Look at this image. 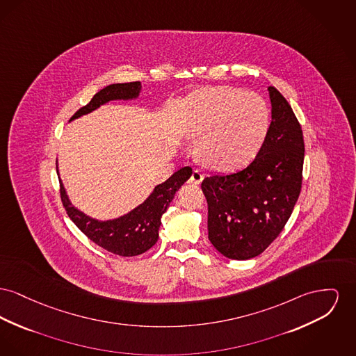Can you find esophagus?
<instances>
[{"mask_svg":"<svg viewBox=\"0 0 356 356\" xmlns=\"http://www.w3.org/2000/svg\"><path fill=\"white\" fill-rule=\"evenodd\" d=\"M203 173H202V170H199V169H195L193 172H192V176H191V181L192 183H195V184H200L202 183V180H203Z\"/></svg>","mask_w":356,"mask_h":356,"instance_id":"1","label":"esophagus"}]
</instances>
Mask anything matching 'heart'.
Segmentation results:
<instances>
[{
    "label": "heart",
    "instance_id": "b5f03b06",
    "mask_svg": "<svg viewBox=\"0 0 356 356\" xmlns=\"http://www.w3.org/2000/svg\"><path fill=\"white\" fill-rule=\"evenodd\" d=\"M269 124L270 108L259 94L220 86L193 97L186 134L207 167L231 172L254 160Z\"/></svg>",
    "mask_w": 356,
    "mask_h": 356
}]
</instances>
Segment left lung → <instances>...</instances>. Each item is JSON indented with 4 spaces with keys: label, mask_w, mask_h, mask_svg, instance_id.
I'll return each instance as SVG.
<instances>
[{
    "label": "left lung",
    "mask_w": 356,
    "mask_h": 356,
    "mask_svg": "<svg viewBox=\"0 0 356 356\" xmlns=\"http://www.w3.org/2000/svg\"><path fill=\"white\" fill-rule=\"evenodd\" d=\"M272 122L255 159L242 170L202 183L209 204V239L231 259L259 255L284 230L300 196L304 137L292 107L270 86Z\"/></svg>",
    "instance_id": "1"
}]
</instances>
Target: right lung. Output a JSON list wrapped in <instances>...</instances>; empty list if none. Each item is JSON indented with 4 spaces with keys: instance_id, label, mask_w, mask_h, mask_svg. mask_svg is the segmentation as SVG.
Instances as JSON below:
<instances>
[{
    "instance_id": "obj_1",
    "label": "right lung",
    "mask_w": 356,
    "mask_h": 356,
    "mask_svg": "<svg viewBox=\"0 0 356 356\" xmlns=\"http://www.w3.org/2000/svg\"><path fill=\"white\" fill-rule=\"evenodd\" d=\"M140 82L110 84L98 91L87 105L81 107L72 117L78 118L111 99H130L140 92ZM192 175V168L184 167L175 172L165 183L157 186L147 200L125 216L114 220L98 222L86 216L72 207L63 186L60 184V199L64 209L76 227L102 249L121 257H134L149 250L159 239L161 216L169 207L176 191Z\"/></svg>"
}]
</instances>
